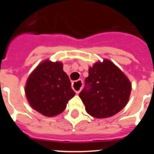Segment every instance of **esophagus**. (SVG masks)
Here are the masks:
<instances>
[{
    "instance_id": "34e87169",
    "label": "esophagus",
    "mask_w": 154,
    "mask_h": 154,
    "mask_svg": "<svg viewBox=\"0 0 154 154\" xmlns=\"http://www.w3.org/2000/svg\"><path fill=\"white\" fill-rule=\"evenodd\" d=\"M72 87L73 90L76 92V94H79L80 92L82 87V80H77L75 82H73L72 84Z\"/></svg>"
}]
</instances>
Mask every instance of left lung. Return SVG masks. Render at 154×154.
Here are the masks:
<instances>
[{
    "mask_svg": "<svg viewBox=\"0 0 154 154\" xmlns=\"http://www.w3.org/2000/svg\"><path fill=\"white\" fill-rule=\"evenodd\" d=\"M85 87L79 93L86 112L98 119L111 117L127 104L132 85L126 75L105 58L89 68Z\"/></svg>",
    "mask_w": 154,
    "mask_h": 154,
    "instance_id": "8db88e82",
    "label": "left lung"
}]
</instances>
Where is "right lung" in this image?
Returning <instances> with one entry per match:
<instances>
[{
	"mask_svg": "<svg viewBox=\"0 0 154 154\" xmlns=\"http://www.w3.org/2000/svg\"><path fill=\"white\" fill-rule=\"evenodd\" d=\"M28 103L39 113L52 117L62 113L75 95L61 62L46 59L28 76L25 85Z\"/></svg>",
	"mask_w": 154,
	"mask_h": 154,
	"instance_id": "1",
	"label": "right lung"
}]
</instances>
